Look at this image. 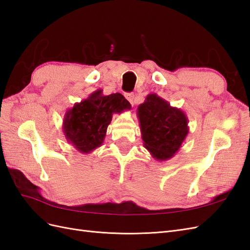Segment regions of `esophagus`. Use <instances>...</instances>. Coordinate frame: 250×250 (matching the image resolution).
<instances>
[{
  "mask_svg": "<svg viewBox=\"0 0 250 250\" xmlns=\"http://www.w3.org/2000/svg\"><path fill=\"white\" fill-rule=\"evenodd\" d=\"M125 99L130 102V104H132V105H134V99H135V94H133V93H125Z\"/></svg>",
  "mask_w": 250,
  "mask_h": 250,
  "instance_id": "esophagus-1",
  "label": "esophagus"
}]
</instances>
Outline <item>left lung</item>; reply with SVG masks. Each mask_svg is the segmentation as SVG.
Listing matches in <instances>:
<instances>
[{"label":"left lung","mask_w":250,"mask_h":250,"mask_svg":"<svg viewBox=\"0 0 250 250\" xmlns=\"http://www.w3.org/2000/svg\"><path fill=\"white\" fill-rule=\"evenodd\" d=\"M145 148L157 161H168L181 149L189 133L188 118L181 108L171 106L155 93L137 107Z\"/></svg>","instance_id":"left-lung-1"}]
</instances>
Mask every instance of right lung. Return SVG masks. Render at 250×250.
Here are the masks:
<instances>
[{
    "mask_svg": "<svg viewBox=\"0 0 250 250\" xmlns=\"http://www.w3.org/2000/svg\"><path fill=\"white\" fill-rule=\"evenodd\" d=\"M129 110L130 102L121 94L105 96L97 89L66 111L62 125L64 136L76 150L88 154L104 143L113 114Z\"/></svg>",
    "mask_w": 250,
    "mask_h": 250,
    "instance_id": "right-lung-1",
    "label": "right lung"
}]
</instances>
